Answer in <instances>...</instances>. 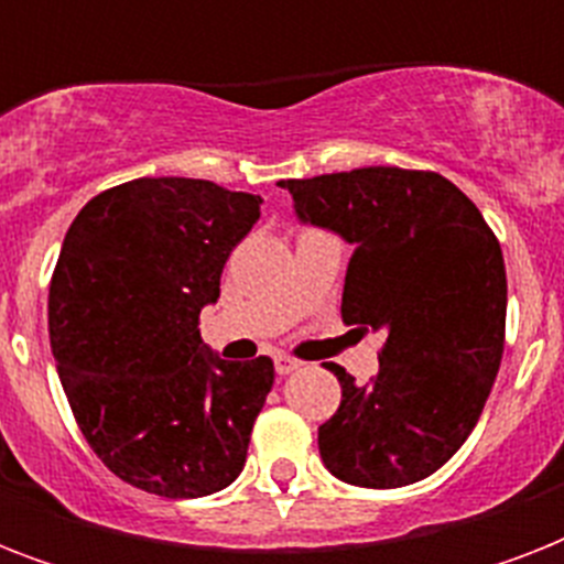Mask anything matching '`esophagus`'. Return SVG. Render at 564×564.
Wrapping results in <instances>:
<instances>
[{
  "instance_id": "esophagus-1",
  "label": "esophagus",
  "mask_w": 564,
  "mask_h": 564,
  "mask_svg": "<svg viewBox=\"0 0 564 564\" xmlns=\"http://www.w3.org/2000/svg\"><path fill=\"white\" fill-rule=\"evenodd\" d=\"M301 362L295 357H286V354H274V371L278 375H290V371L299 369Z\"/></svg>"
}]
</instances>
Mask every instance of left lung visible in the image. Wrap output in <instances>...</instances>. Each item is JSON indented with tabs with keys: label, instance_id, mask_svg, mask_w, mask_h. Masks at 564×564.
Returning a JSON list of instances; mask_svg holds the SVG:
<instances>
[{
	"label": "left lung",
	"instance_id": "left-lung-1",
	"mask_svg": "<svg viewBox=\"0 0 564 564\" xmlns=\"http://www.w3.org/2000/svg\"><path fill=\"white\" fill-rule=\"evenodd\" d=\"M299 219L354 246L343 322L386 336L380 371L343 386L318 427L334 477L401 489L438 471L480 421L507 334V265L495 230L463 189L430 170L366 166L281 181Z\"/></svg>",
	"mask_w": 564,
	"mask_h": 564
}]
</instances>
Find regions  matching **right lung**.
Returning <instances> with one entry per match:
<instances>
[{
    "mask_svg": "<svg viewBox=\"0 0 564 564\" xmlns=\"http://www.w3.org/2000/svg\"><path fill=\"white\" fill-rule=\"evenodd\" d=\"M260 204L213 181L137 178L66 230L48 286L57 375L93 454L134 489L204 498L246 465L274 366L210 354L198 316Z\"/></svg>",
    "mask_w": 564,
    "mask_h": 564,
    "instance_id": "obj_1",
    "label": "right lung"
}]
</instances>
